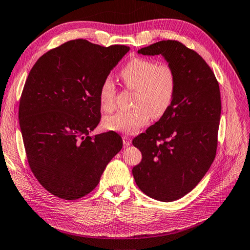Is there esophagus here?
<instances>
[{
    "label": "esophagus",
    "instance_id": "34e87169",
    "mask_svg": "<svg viewBox=\"0 0 250 250\" xmlns=\"http://www.w3.org/2000/svg\"><path fill=\"white\" fill-rule=\"evenodd\" d=\"M123 142H124V146L127 147V146H130V145L132 144V139H131V137L125 135V136H123Z\"/></svg>",
    "mask_w": 250,
    "mask_h": 250
}]
</instances>
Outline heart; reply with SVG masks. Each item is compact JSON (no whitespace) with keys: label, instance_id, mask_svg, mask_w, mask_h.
Masks as SVG:
<instances>
[{"label":"heart","instance_id":"1","mask_svg":"<svg viewBox=\"0 0 250 250\" xmlns=\"http://www.w3.org/2000/svg\"><path fill=\"white\" fill-rule=\"evenodd\" d=\"M120 77L126 88L136 91L135 108L106 116L103 120L105 129L133 134L148 123L150 115L153 118H161L170 108L178 84L176 71L171 66L134 57L121 69ZM99 101L103 111L112 112L115 108L116 87L109 78L100 86Z\"/></svg>","mask_w":250,"mask_h":250}]
</instances>
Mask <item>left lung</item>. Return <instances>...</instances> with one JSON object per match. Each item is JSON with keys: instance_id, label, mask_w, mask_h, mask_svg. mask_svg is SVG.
Here are the masks:
<instances>
[{"instance_id": "left-lung-1", "label": "left lung", "mask_w": 250, "mask_h": 250, "mask_svg": "<svg viewBox=\"0 0 250 250\" xmlns=\"http://www.w3.org/2000/svg\"><path fill=\"white\" fill-rule=\"evenodd\" d=\"M163 55L177 74V91L168 112L133 139L142 162L132 172L143 193L159 201L188 194L213 163L222 112L217 80L206 61L177 40L138 50Z\"/></svg>"}]
</instances>
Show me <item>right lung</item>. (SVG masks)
Returning a JSON list of instances; mask_svg holds the SVG:
<instances>
[{"mask_svg": "<svg viewBox=\"0 0 250 250\" xmlns=\"http://www.w3.org/2000/svg\"><path fill=\"white\" fill-rule=\"evenodd\" d=\"M129 50L75 39L46 52L31 69L19 124L31 170L52 195L77 200L89 194L123 148L114 131L89 133L101 119L100 86Z\"/></svg>", "mask_w": 250, "mask_h": 250, "instance_id": "1", "label": "right lung"}]
</instances>
